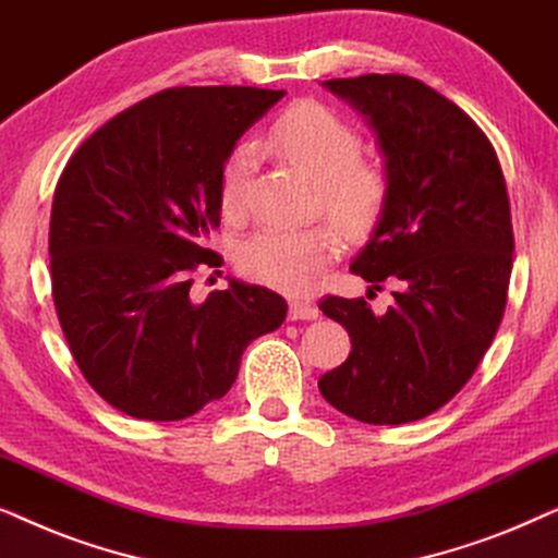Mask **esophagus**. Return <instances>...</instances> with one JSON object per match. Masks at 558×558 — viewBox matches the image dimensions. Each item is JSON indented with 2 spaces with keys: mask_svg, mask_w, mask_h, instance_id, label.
I'll return each mask as SVG.
<instances>
[{
  "mask_svg": "<svg viewBox=\"0 0 558 558\" xmlns=\"http://www.w3.org/2000/svg\"><path fill=\"white\" fill-rule=\"evenodd\" d=\"M319 317V310H317V304H312V302H300V300H294L292 304H289V319H317Z\"/></svg>",
  "mask_w": 558,
  "mask_h": 558,
  "instance_id": "esophagus-1",
  "label": "esophagus"
}]
</instances>
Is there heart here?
Returning a JSON list of instances; mask_svg holds the SVG:
<instances>
[{
    "label": "heart",
    "mask_w": 558,
    "mask_h": 558,
    "mask_svg": "<svg viewBox=\"0 0 558 558\" xmlns=\"http://www.w3.org/2000/svg\"><path fill=\"white\" fill-rule=\"evenodd\" d=\"M271 142L289 162L317 182V205L348 235H365L376 228L388 203V172L380 162L361 157V134L353 124L323 104L289 106L271 126ZM254 172V147L243 142L220 170V210L241 218L248 203ZM338 235L330 226L300 231L264 228L239 246V266L246 277L287 294H304L315 287L319 271L338 254Z\"/></svg>",
    "instance_id": "heart-1"
}]
</instances>
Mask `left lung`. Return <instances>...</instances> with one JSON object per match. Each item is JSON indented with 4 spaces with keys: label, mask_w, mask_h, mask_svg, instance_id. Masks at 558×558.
I'll return each instance as SVG.
<instances>
[{
    "label": "left lung",
    "mask_w": 558,
    "mask_h": 558,
    "mask_svg": "<svg viewBox=\"0 0 558 558\" xmlns=\"http://www.w3.org/2000/svg\"><path fill=\"white\" fill-rule=\"evenodd\" d=\"M378 134L391 190L350 271L396 287L393 307L325 296L345 327L348 361L319 393L365 424H409L460 393L498 332L513 269V223L498 155L483 129L409 75L323 83Z\"/></svg>",
    "instance_id": "8db88e82"
}]
</instances>
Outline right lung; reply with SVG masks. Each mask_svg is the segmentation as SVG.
<instances>
[{"mask_svg":"<svg viewBox=\"0 0 558 558\" xmlns=\"http://www.w3.org/2000/svg\"><path fill=\"white\" fill-rule=\"evenodd\" d=\"M284 90L167 88L121 111L68 159L50 213L52 302L90 388L113 409L178 422L223 399L251 340L277 330L284 296L231 279L190 300L220 266V170Z\"/></svg>","mask_w":558,"mask_h":558,"instance_id":"1","label":"right lung"}]
</instances>
